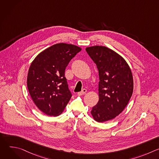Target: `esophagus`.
Returning <instances> with one entry per match:
<instances>
[{
  "instance_id": "34e87169",
  "label": "esophagus",
  "mask_w": 159,
  "mask_h": 159,
  "mask_svg": "<svg viewBox=\"0 0 159 159\" xmlns=\"http://www.w3.org/2000/svg\"><path fill=\"white\" fill-rule=\"evenodd\" d=\"M86 92H87V90H86L85 89H82V91H81V92H79V93H77V95H78V96H82V95H84V94H85V93H86Z\"/></svg>"
}]
</instances>
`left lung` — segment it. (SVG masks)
<instances>
[{"mask_svg": "<svg viewBox=\"0 0 159 159\" xmlns=\"http://www.w3.org/2000/svg\"><path fill=\"white\" fill-rule=\"evenodd\" d=\"M85 50L96 64L99 77V99L90 112L96 121H107L120 114L132 96L131 71L123 57L106 47H88Z\"/></svg>", "mask_w": 159, "mask_h": 159, "instance_id": "left-lung-1", "label": "left lung"}]
</instances>
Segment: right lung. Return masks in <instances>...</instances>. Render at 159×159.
I'll use <instances>...</instances> for the list:
<instances>
[{
  "label": "right lung",
  "mask_w": 159,
  "mask_h": 159,
  "mask_svg": "<svg viewBox=\"0 0 159 159\" xmlns=\"http://www.w3.org/2000/svg\"><path fill=\"white\" fill-rule=\"evenodd\" d=\"M81 48L73 44L58 43L40 53L31 63L27 85L36 106L44 114H61L72 97L65 68Z\"/></svg>",
  "instance_id": "right-lung-1"
}]
</instances>
